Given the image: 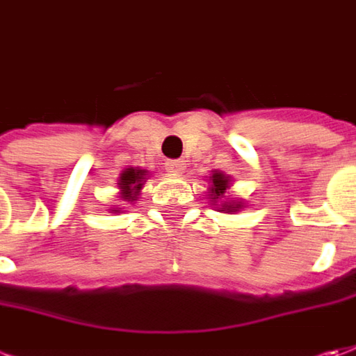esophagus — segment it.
Returning <instances> with one entry per match:
<instances>
[{"mask_svg": "<svg viewBox=\"0 0 356 356\" xmlns=\"http://www.w3.org/2000/svg\"><path fill=\"white\" fill-rule=\"evenodd\" d=\"M164 166H166V170L168 172H182L184 170V161H180V159H174V161H166L164 162Z\"/></svg>", "mask_w": 356, "mask_h": 356, "instance_id": "obj_1", "label": "esophagus"}]
</instances>
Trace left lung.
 I'll return each instance as SVG.
<instances>
[{"label":"left lung","instance_id":"obj_1","mask_svg":"<svg viewBox=\"0 0 356 356\" xmlns=\"http://www.w3.org/2000/svg\"><path fill=\"white\" fill-rule=\"evenodd\" d=\"M211 180H213V184H211V195H213V197H211V200H216V197H219V195L225 194V190L229 188V180L221 172L213 174V176H211ZM231 207H235V204H225L221 209L225 211V209H231ZM237 207H239V204H237Z\"/></svg>","mask_w":356,"mask_h":356}]
</instances>
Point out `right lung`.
<instances>
[{"label":"right lung","instance_id":"obj_1","mask_svg":"<svg viewBox=\"0 0 356 356\" xmlns=\"http://www.w3.org/2000/svg\"><path fill=\"white\" fill-rule=\"evenodd\" d=\"M145 184V170H135V168H127L125 172L121 174L119 178V190H121V195L123 200L127 202H133L139 190Z\"/></svg>","mask_w":356,"mask_h":356}]
</instances>
